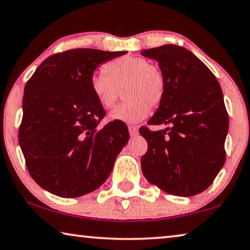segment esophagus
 Returning <instances> with one entry per match:
<instances>
[{"mask_svg": "<svg viewBox=\"0 0 250 250\" xmlns=\"http://www.w3.org/2000/svg\"><path fill=\"white\" fill-rule=\"evenodd\" d=\"M129 133H130V136L131 137H134V136H137L138 134V128L136 125H129Z\"/></svg>", "mask_w": 250, "mask_h": 250, "instance_id": "34e87169", "label": "esophagus"}]
</instances>
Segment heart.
I'll use <instances>...</instances> for the list:
<instances>
[{"label": "heart", "instance_id": "obj_1", "mask_svg": "<svg viewBox=\"0 0 250 250\" xmlns=\"http://www.w3.org/2000/svg\"><path fill=\"white\" fill-rule=\"evenodd\" d=\"M104 72L93 75L90 86L102 108L112 109L124 89L126 101L109 114L112 121L137 124L157 108L166 94L165 75L144 58L122 57L106 63Z\"/></svg>", "mask_w": 250, "mask_h": 250}]
</instances>
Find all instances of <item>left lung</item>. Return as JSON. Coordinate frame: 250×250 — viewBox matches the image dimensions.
I'll list each match as a JSON object with an SVG mask.
<instances>
[{
    "label": "left lung",
    "instance_id": "left-lung-1",
    "mask_svg": "<svg viewBox=\"0 0 250 250\" xmlns=\"http://www.w3.org/2000/svg\"><path fill=\"white\" fill-rule=\"evenodd\" d=\"M141 55L158 62L166 80L165 98L148 125H170L139 130L148 142L142 172L170 195H198L212 184L226 160L229 121L219 82L182 46L166 44L142 50Z\"/></svg>",
    "mask_w": 250,
    "mask_h": 250
}]
</instances>
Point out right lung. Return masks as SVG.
<instances>
[{"label": "right lung", "instance_id": "obj_1", "mask_svg": "<svg viewBox=\"0 0 250 250\" xmlns=\"http://www.w3.org/2000/svg\"><path fill=\"white\" fill-rule=\"evenodd\" d=\"M128 51L74 49L45 59L25 84L19 142L34 181L62 198L92 192L128 144L122 121L98 129L104 109L90 82L94 70Z\"/></svg>", "mask_w": 250, "mask_h": 250}]
</instances>
